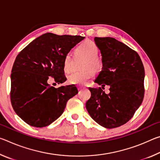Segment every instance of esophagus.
I'll use <instances>...</instances> for the list:
<instances>
[{"instance_id":"esophagus-1","label":"esophagus","mask_w":160,"mask_h":160,"mask_svg":"<svg viewBox=\"0 0 160 160\" xmlns=\"http://www.w3.org/2000/svg\"><path fill=\"white\" fill-rule=\"evenodd\" d=\"M78 90H82V88H78Z\"/></svg>"}]
</instances>
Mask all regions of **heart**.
<instances>
[{
  "label": "heart",
  "instance_id": "heart-1",
  "mask_svg": "<svg viewBox=\"0 0 160 160\" xmlns=\"http://www.w3.org/2000/svg\"><path fill=\"white\" fill-rule=\"evenodd\" d=\"M77 55L85 58L81 66L83 69L74 72L68 75L69 83L74 85H85L94 75V72L101 70L103 67L102 59L98 56L99 48L95 43L86 41L80 44L75 49ZM65 71L70 72L72 70V58L70 53L66 55L63 60Z\"/></svg>",
  "mask_w": 160,
  "mask_h": 160
}]
</instances>
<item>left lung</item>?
<instances>
[{"mask_svg":"<svg viewBox=\"0 0 160 160\" xmlns=\"http://www.w3.org/2000/svg\"><path fill=\"white\" fill-rule=\"evenodd\" d=\"M103 67L94 80L109 86V94L89 88L86 109L94 121L106 128L123 125L133 116L144 98L145 69L136 51L112 37H95Z\"/></svg>","mask_w":160,"mask_h":160,"instance_id":"obj_1","label":"left lung"}]
</instances>
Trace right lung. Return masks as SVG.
Returning a JSON list of instances; mask_svg holds the SVG:
<instances>
[{"instance_id":"right-lung-1","label":"right lung","mask_w":160,"mask_h":160,"mask_svg":"<svg viewBox=\"0 0 160 160\" xmlns=\"http://www.w3.org/2000/svg\"><path fill=\"white\" fill-rule=\"evenodd\" d=\"M85 39L81 36L42 34L17 56L11 73L10 101L18 116L29 126L42 128L60 117L76 87L48 85V77L58 84L66 80L63 60L71 48Z\"/></svg>"}]
</instances>
